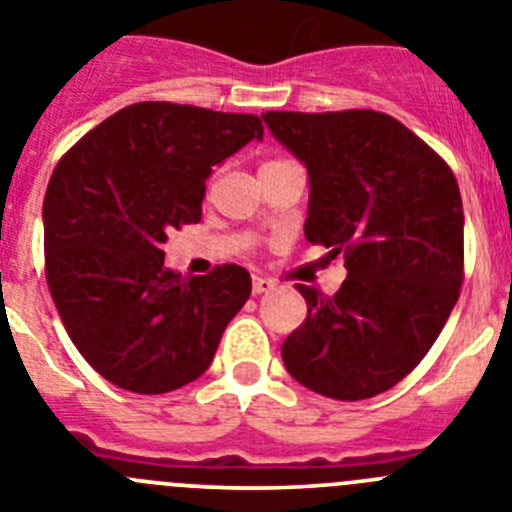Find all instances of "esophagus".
I'll return each instance as SVG.
<instances>
[{"label":"esophagus","instance_id":"obj_1","mask_svg":"<svg viewBox=\"0 0 512 512\" xmlns=\"http://www.w3.org/2000/svg\"><path fill=\"white\" fill-rule=\"evenodd\" d=\"M273 288H275V280H270V278H262V275H257V278L252 280V293H255V296L267 293V290H273Z\"/></svg>","mask_w":512,"mask_h":512}]
</instances>
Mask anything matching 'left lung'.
Wrapping results in <instances>:
<instances>
[{
  "label": "left lung",
  "instance_id": "1",
  "mask_svg": "<svg viewBox=\"0 0 512 512\" xmlns=\"http://www.w3.org/2000/svg\"><path fill=\"white\" fill-rule=\"evenodd\" d=\"M308 173V242L344 252L334 296L298 285L308 316L283 342L285 370L336 400L390 390L426 357L459 298L464 211L449 165L372 109L267 112Z\"/></svg>",
  "mask_w": 512,
  "mask_h": 512
}]
</instances>
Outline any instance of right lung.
Here are the masks:
<instances>
[{"mask_svg":"<svg viewBox=\"0 0 512 512\" xmlns=\"http://www.w3.org/2000/svg\"><path fill=\"white\" fill-rule=\"evenodd\" d=\"M252 140L255 114L142 101L63 155L43 201L45 275L68 336L117 388L178 390L209 370L247 303L245 267H165L168 232L201 219L206 178Z\"/></svg>","mask_w":512,"mask_h":512,"instance_id":"1","label":"right lung"}]
</instances>
